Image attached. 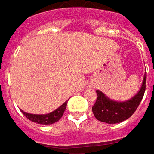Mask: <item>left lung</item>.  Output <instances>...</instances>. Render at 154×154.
Masks as SVG:
<instances>
[{"instance_id": "1", "label": "left lung", "mask_w": 154, "mask_h": 154, "mask_svg": "<svg viewBox=\"0 0 154 154\" xmlns=\"http://www.w3.org/2000/svg\"><path fill=\"white\" fill-rule=\"evenodd\" d=\"M146 82V71L144 75L142 86L133 97L125 102H116L109 99L100 90H96L97 99L92 107V111L95 118L101 122L107 124H118L128 119L132 115L140 103Z\"/></svg>"}]
</instances>
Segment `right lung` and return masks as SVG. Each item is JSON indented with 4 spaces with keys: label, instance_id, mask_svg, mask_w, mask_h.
Listing matches in <instances>:
<instances>
[{
    "label": "right lung",
    "instance_id": "right-lung-1",
    "mask_svg": "<svg viewBox=\"0 0 154 154\" xmlns=\"http://www.w3.org/2000/svg\"><path fill=\"white\" fill-rule=\"evenodd\" d=\"M66 105H67V101L65 102L63 104L60 106L58 109H56L55 110H53L52 112L48 113V114H44V115H38V114H30V113H26L23 110L21 109L22 113L27 117L29 120L37 123V124H40V125H51L54 124L56 122H58L62 116L64 114V111L66 109Z\"/></svg>",
    "mask_w": 154,
    "mask_h": 154
}]
</instances>
